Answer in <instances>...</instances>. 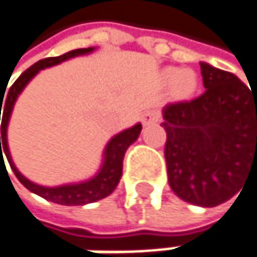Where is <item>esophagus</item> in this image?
Segmentation results:
<instances>
[{
	"label": "esophagus",
	"instance_id": "34e87169",
	"mask_svg": "<svg viewBox=\"0 0 257 257\" xmlns=\"http://www.w3.org/2000/svg\"><path fill=\"white\" fill-rule=\"evenodd\" d=\"M161 119V113L156 111V110H149L143 114L141 120H143V125H150V123H156L159 122Z\"/></svg>",
	"mask_w": 257,
	"mask_h": 257
}]
</instances>
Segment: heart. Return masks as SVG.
I'll return each instance as SVG.
<instances>
[{"label": "heart", "instance_id": "b5f03b06", "mask_svg": "<svg viewBox=\"0 0 257 257\" xmlns=\"http://www.w3.org/2000/svg\"><path fill=\"white\" fill-rule=\"evenodd\" d=\"M162 78L165 83H173L174 93L179 96H189L196 89V76L189 70L168 67L162 71Z\"/></svg>", "mask_w": 257, "mask_h": 257}]
</instances>
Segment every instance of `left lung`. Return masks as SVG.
Masks as SVG:
<instances>
[{"label": "left lung", "mask_w": 257, "mask_h": 257, "mask_svg": "<svg viewBox=\"0 0 257 257\" xmlns=\"http://www.w3.org/2000/svg\"><path fill=\"white\" fill-rule=\"evenodd\" d=\"M205 92L164 107L168 181L180 199L216 207L257 168V93L232 73L199 62Z\"/></svg>", "instance_id": "8db88e82"}]
</instances>
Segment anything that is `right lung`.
<instances>
[{"instance_id":"right-lung-1","label":"right lung","mask_w":257,"mask_h":257,"mask_svg":"<svg viewBox=\"0 0 257 257\" xmlns=\"http://www.w3.org/2000/svg\"><path fill=\"white\" fill-rule=\"evenodd\" d=\"M95 50V47H87V49H76L71 50L65 55L56 56V58H46L38 61L37 64H34L32 67H29L25 73L21 74V77L18 78L12 87L9 89L7 95L4 96L3 93L0 95V114L3 110V119H1V137H0V162L3 164L4 156L6 155L10 168L13 170L15 176L19 179V181L25 186L28 190H31L32 193L61 204V205H84V204H90L95 201H99L105 196H108L116 186L119 184L120 177H122V167H123V156L125 152L128 150V147L138 138L140 132H141V123H137L131 128L125 129L122 132H119L117 135H114L105 146L104 149V155H102V164L99 171L90 177L89 180L80 181V183H70V184H62V186H55V187H47V186H41L37 184L31 180H28L16 168L10 150H9V143H7V128H9V122L12 117V111L13 107L19 98V95L22 93V90L26 87V84L35 77L41 70L58 65L67 59L81 56V55H87L92 53ZM7 89V87H6ZM6 93V90H4ZM3 108L1 109V107ZM6 167V164H4Z\"/></svg>"}]
</instances>
